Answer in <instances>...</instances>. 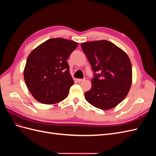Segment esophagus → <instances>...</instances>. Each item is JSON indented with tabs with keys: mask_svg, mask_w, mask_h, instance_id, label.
Wrapping results in <instances>:
<instances>
[{
	"mask_svg": "<svg viewBox=\"0 0 156 156\" xmlns=\"http://www.w3.org/2000/svg\"><path fill=\"white\" fill-rule=\"evenodd\" d=\"M84 80H85V79H77V81L78 83H81V82L84 81Z\"/></svg>",
	"mask_w": 156,
	"mask_h": 156,
	"instance_id": "obj_1",
	"label": "esophagus"
}]
</instances>
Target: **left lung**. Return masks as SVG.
<instances>
[{"label": "left lung", "mask_w": 156, "mask_h": 156, "mask_svg": "<svg viewBox=\"0 0 156 156\" xmlns=\"http://www.w3.org/2000/svg\"><path fill=\"white\" fill-rule=\"evenodd\" d=\"M81 45L94 72L92 88L84 93L86 100L100 109H111L124 100L131 88L129 58L107 40L88 41Z\"/></svg>", "instance_id": "left-lung-1"}]
</instances>
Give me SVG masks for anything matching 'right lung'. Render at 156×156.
Instances as JSON below:
<instances>
[{
    "label": "right lung",
    "mask_w": 156,
    "mask_h": 156,
    "mask_svg": "<svg viewBox=\"0 0 156 156\" xmlns=\"http://www.w3.org/2000/svg\"><path fill=\"white\" fill-rule=\"evenodd\" d=\"M77 45L73 41L51 38L30 53L24 69V79L37 101L51 105L67 98L74 84L67 60Z\"/></svg>",
    "instance_id": "right-lung-1"
}]
</instances>
